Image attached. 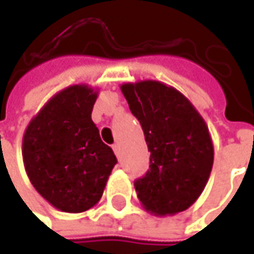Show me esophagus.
I'll list each match as a JSON object with an SVG mask.
<instances>
[{
    "label": "esophagus",
    "mask_w": 254,
    "mask_h": 254,
    "mask_svg": "<svg viewBox=\"0 0 254 254\" xmlns=\"http://www.w3.org/2000/svg\"><path fill=\"white\" fill-rule=\"evenodd\" d=\"M112 148H113V151H114V154L119 157V155H120V145H119V144H113Z\"/></svg>",
    "instance_id": "34e87169"
}]
</instances>
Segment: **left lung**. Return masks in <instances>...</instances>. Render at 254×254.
Here are the masks:
<instances>
[{
	"label": "left lung",
	"instance_id": "1",
	"mask_svg": "<svg viewBox=\"0 0 254 254\" xmlns=\"http://www.w3.org/2000/svg\"><path fill=\"white\" fill-rule=\"evenodd\" d=\"M122 92L140 122L150 170L134 182L137 198L154 215H175L199 198L213 165L206 123L177 89L155 80L126 83Z\"/></svg>",
	"mask_w": 254,
	"mask_h": 254
}]
</instances>
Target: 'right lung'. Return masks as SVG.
I'll return each instance as SVG.
<instances>
[{"label":"right lung","instance_id":"add662e5","mask_svg":"<svg viewBox=\"0 0 254 254\" xmlns=\"http://www.w3.org/2000/svg\"><path fill=\"white\" fill-rule=\"evenodd\" d=\"M97 92L74 84L55 94L28 124L22 140L25 171L52 206L79 213L93 208L117 164L92 120Z\"/></svg>","mask_w":254,"mask_h":254}]
</instances>
